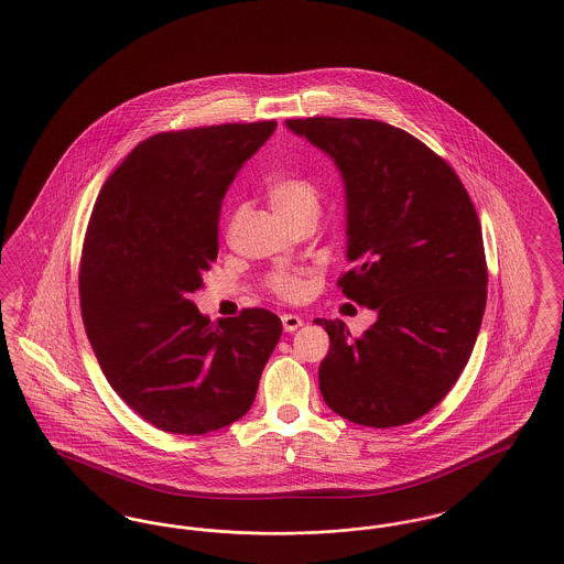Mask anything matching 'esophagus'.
I'll list each match as a JSON object with an SVG mask.
<instances>
[{"label": "esophagus", "instance_id": "34e87169", "mask_svg": "<svg viewBox=\"0 0 564 564\" xmlns=\"http://www.w3.org/2000/svg\"><path fill=\"white\" fill-rule=\"evenodd\" d=\"M281 322H283V329L285 332H295L297 327H302V317H297V315H292V313H288V315H281Z\"/></svg>", "mask_w": 564, "mask_h": 564}]
</instances>
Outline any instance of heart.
<instances>
[{"label":"heart","mask_w":564,"mask_h":564,"mask_svg":"<svg viewBox=\"0 0 564 564\" xmlns=\"http://www.w3.org/2000/svg\"><path fill=\"white\" fill-rule=\"evenodd\" d=\"M269 200L272 209L288 224L306 215L317 217L319 214V192L304 177L276 175L270 180ZM270 288L283 297H295L302 292L300 279L290 272H274L270 276Z\"/></svg>","instance_id":"1"}]
</instances>
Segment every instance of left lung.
Listing matches in <instances>:
<instances>
[{
  "label": "left lung",
  "mask_w": 564,
  "mask_h": 564,
  "mask_svg": "<svg viewBox=\"0 0 564 564\" xmlns=\"http://www.w3.org/2000/svg\"><path fill=\"white\" fill-rule=\"evenodd\" d=\"M338 166L347 198L343 294L378 313L352 338L340 319L319 366L325 403L350 423L387 430L427 414L453 389L486 308L482 228L453 166L378 120L297 118Z\"/></svg>",
  "instance_id": "1"
}]
</instances>
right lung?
Returning <instances> with one entry per match:
<instances>
[{
    "label": "right lung",
    "mask_w": 564,
    "mask_h": 564,
    "mask_svg": "<svg viewBox=\"0 0 564 564\" xmlns=\"http://www.w3.org/2000/svg\"><path fill=\"white\" fill-rule=\"evenodd\" d=\"M274 129L154 134L95 203L80 264L86 336L111 389L159 430L203 435L239 421L281 338L267 308L214 323L189 300L217 258L224 194Z\"/></svg>",
    "instance_id": "1"
}]
</instances>
